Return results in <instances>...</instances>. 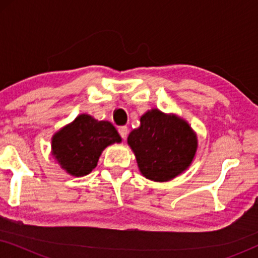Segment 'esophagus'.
Segmentation results:
<instances>
[{
  "instance_id": "esophagus-1",
  "label": "esophagus",
  "mask_w": 258,
  "mask_h": 258,
  "mask_svg": "<svg viewBox=\"0 0 258 258\" xmlns=\"http://www.w3.org/2000/svg\"><path fill=\"white\" fill-rule=\"evenodd\" d=\"M118 133H119V135H121L122 139L125 140L126 136H128V133H129L128 126H121V128L118 129Z\"/></svg>"
}]
</instances>
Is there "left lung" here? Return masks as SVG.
<instances>
[{"label":"left lung","instance_id":"obj_1","mask_svg":"<svg viewBox=\"0 0 258 258\" xmlns=\"http://www.w3.org/2000/svg\"><path fill=\"white\" fill-rule=\"evenodd\" d=\"M128 146L136 157L140 172L154 182H168L191 165L199 139L188 121L176 114L153 108L130 132Z\"/></svg>","mask_w":258,"mask_h":258}]
</instances>
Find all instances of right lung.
<instances>
[{
    "label": "right lung",
    "mask_w": 258,
    "mask_h": 258,
    "mask_svg": "<svg viewBox=\"0 0 258 258\" xmlns=\"http://www.w3.org/2000/svg\"><path fill=\"white\" fill-rule=\"evenodd\" d=\"M121 142L110 122L81 114L52 135L51 155L67 174L82 177L93 171L105 148Z\"/></svg>",
    "instance_id": "obj_1"
}]
</instances>
